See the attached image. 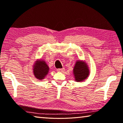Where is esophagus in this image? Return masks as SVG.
Masks as SVG:
<instances>
[{"label": "esophagus", "mask_w": 123, "mask_h": 123, "mask_svg": "<svg viewBox=\"0 0 123 123\" xmlns=\"http://www.w3.org/2000/svg\"><path fill=\"white\" fill-rule=\"evenodd\" d=\"M65 69H64V68H62V69H57V71L58 72H63Z\"/></svg>", "instance_id": "esophagus-1"}]
</instances>
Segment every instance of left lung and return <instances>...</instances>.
<instances>
[{"mask_svg":"<svg viewBox=\"0 0 123 123\" xmlns=\"http://www.w3.org/2000/svg\"><path fill=\"white\" fill-rule=\"evenodd\" d=\"M73 74L76 82H83L87 79L89 75V69L86 62L82 60L76 61L73 68Z\"/></svg>","mask_w":123,"mask_h":123,"instance_id":"1","label":"left lung"}]
</instances>
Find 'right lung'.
Wrapping results in <instances>:
<instances>
[{
	"instance_id": "right-lung-1",
	"label": "right lung",
	"mask_w": 123,
	"mask_h": 123,
	"mask_svg": "<svg viewBox=\"0 0 123 123\" xmlns=\"http://www.w3.org/2000/svg\"><path fill=\"white\" fill-rule=\"evenodd\" d=\"M33 74L39 80L44 79L49 71V67L43 60H37L32 67Z\"/></svg>"
}]
</instances>
